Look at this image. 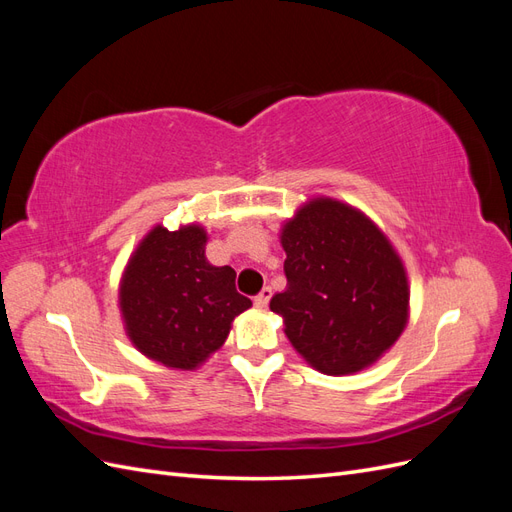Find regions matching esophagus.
I'll return each mask as SVG.
<instances>
[{"label": "esophagus", "instance_id": "1", "mask_svg": "<svg viewBox=\"0 0 512 512\" xmlns=\"http://www.w3.org/2000/svg\"><path fill=\"white\" fill-rule=\"evenodd\" d=\"M271 288L269 286H265V288H262L260 292H258V297L254 299V303H256V307H260V309H265L267 305H269V301H271Z\"/></svg>", "mask_w": 512, "mask_h": 512}]
</instances>
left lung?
I'll list each match as a JSON object with an SVG mask.
<instances>
[{"label": "left lung", "mask_w": 512, "mask_h": 512, "mask_svg": "<svg viewBox=\"0 0 512 512\" xmlns=\"http://www.w3.org/2000/svg\"><path fill=\"white\" fill-rule=\"evenodd\" d=\"M280 241L288 286L269 307L309 365L350 376L393 348L410 318L408 273L361 209L309 198L284 222Z\"/></svg>", "instance_id": "8db88e82"}]
</instances>
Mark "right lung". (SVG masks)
Here are the masks:
<instances>
[{"instance_id":"1","label":"right lung","mask_w":512,"mask_h":512,"mask_svg":"<svg viewBox=\"0 0 512 512\" xmlns=\"http://www.w3.org/2000/svg\"><path fill=\"white\" fill-rule=\"evenodd\" d=\"M200 224L153 226L119 282V312L132 346L168 369L192 371L220 350L232 320L252 301L235 288V269L213 267Z\"/></svg>"}]
</instances>
